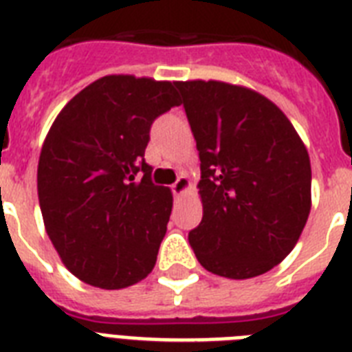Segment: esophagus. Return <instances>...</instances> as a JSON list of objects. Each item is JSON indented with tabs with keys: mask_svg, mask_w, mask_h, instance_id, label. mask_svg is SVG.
Segmentation results:
<instances>
[{
	"mask_svg": "<svg viewBox=\"0 0 352 352\" xmlns=\"http://www.w3.org/2000/svg\"><path fill=\"white\" fill-rule=\"evenodd\" d=\"M190 186V182H188V179H184V177H179L173 184H171V192L175 193V195H181V193L186 192V188Z\"/></svg>",
	"mask_w": 352,
	"mask_h": 352,
	"instance_id": "34e87169",
	"label": "esophagus"
}]
</instances>
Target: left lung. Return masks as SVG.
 <instances>
[{
	"label": "left lung",
	"mask_w": 352,
	"mask_h": 352,
	"mask_svg": "<svg viewBox=\"0 0 352 352\" xmlns=\"http://www.w3.org/2000/svg\"><path fill=\"white\" fill-rule=\"evenodd\" d=\"M201 160L203 221L188 234L206 270L261 276L289 256L311 212V160L283 111L225 82H177Z\"/></svg>",
	"instance_id": "obj_1"
}]
</instances>
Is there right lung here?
Here are the masks:
<instances>
[{
	"instance_id": "obj_1",
	"label": "right lung",
	"mask_w": 352,
	"mask_h": 352,
	"mask_svg": "<svg viewBox=\"0 0 352 352\" xmlns=\"http://www.w3.org/2000/svg\"><path fill=\"white\" fill-rule=\"evenodd\" d=\"M181 106L175 84L104 76L52 124L38 162L45 230L84 283L124 289L155 267L171 214L170 188L144 160L153 122Z\"/></svg>"
}]
</instances>
